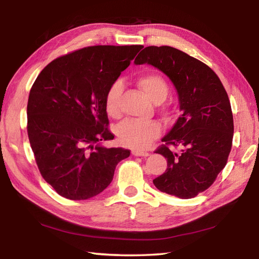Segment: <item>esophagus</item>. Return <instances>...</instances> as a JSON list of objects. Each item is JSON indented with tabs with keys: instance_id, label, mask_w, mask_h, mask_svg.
I'll list each match as a JSON object with an SVG mask.
<instances>
[{
	"instance_id": "esophagus-1",
	"label": "esophagus",
	"mask_w": 259,
	"mask_h": 259,
	"mask_svg": "<svg viewBox=\"0 0 259 259\" xmlns=\"http://www.w3.org/2000/svg\"><path fill=\"white\" fill-rule=\"evenodd\" d=\"M132 154H133L134 156H144V157H146L149 155V153L139 151V149H133V151H132Z\"/></svg>"
}]
</instances>
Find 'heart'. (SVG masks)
Listing matches in <instances>:
<instances>
[{
    "label": "heart",
    "mask_w": 259,
    "mask_h": 259,
    "mask_svg": "<svg viewBox=\"0 0 259 259\" xmlns=\"http://www.w3.org/2000/svg\"><path fill=\"white\" fill-rule=\"evenodd\" d=\"M137 85L151 97L154 102H162L168 94V84L157 73H146L137 78ZM122 81H115L108 88L105 95V111L112 117L120 114V96L123 92ZM162 132V126L155 119L142 120L130 118L124 120L116 127V135L124 146L134 149H144L156 140Z\"/></svg>",
    "instance_id": "b5f03b06"
}]
</instances>
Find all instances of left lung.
Listing matches in <instances>:
<instances>
[{
	"label": "left lung",
	"mask_w": 259,
	"mask_h": 259,
	"mask_svg": "<svg viewBox=\"0 0 259 259\" xmlns=\"http://www.w3.org/2000/svg\"><path fill=\"white\" fill-rule=\"evenodd\" d=\"M145 63L170 78L182 111L155 151L167 159V168L153 183L163 193L193 198L211 186L227 163L234 134L231 102L216 73L180 50L147 47L135 59L137 65Z\"/></svg>",
	"instance_id": "left-lung-1"
}]
</instances>
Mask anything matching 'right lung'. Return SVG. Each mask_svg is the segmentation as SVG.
Wrapping results in <instances>:
<instances>
[{
  "mask_svg": "<svg viewBox=\"0 0 259 259\" xmlns=\"http://www.w3.org/2000/svg\"><path fill=\"white\" fill-rule=\"evenodd\" d=\"M142 45H95L57 57L38 74L27 102V135L45 182L72 200L110 185L128 149L111 141L105 95Z\"/></svg>",
  "mask_w": 259,
  "mask_h": 259,
  "instance_id": "add662e5",
  "label": "right lung"
}]
</instances>
